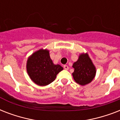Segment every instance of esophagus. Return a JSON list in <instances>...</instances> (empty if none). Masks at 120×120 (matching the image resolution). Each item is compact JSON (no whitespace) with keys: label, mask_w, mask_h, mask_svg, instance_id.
Here are the masks:
<instances>
[{"label":"esophagus","mask_w":120,"mask_h":120,"mask_svg":"<svg viewBox=\"0 0 120 120\" xmlns=\"http://www.w3.org/2000/svg\"><path fill=\"white\" fill-rule=\"evenodd\" d=\"M64 69L67 70H68V68H68V65H65L64 66Z\"/></svg>","instance_id":"esophagus-1"}]
</instances>
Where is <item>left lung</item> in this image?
<instances>
[{
    "label": "left lung",
    "mask_w": 120,
    "mask_h": 120,
    "mask_svg": "<svg viewBox=\"0 0 120 120\" xmlns=\"http://www.w3.org/2000/svg\"><path fill=\"white\" fill-rule=\"evenodd\" d=\"M74 71L73 79L77 83L85 85L93 80L95 76L96 69L88 54H82L79 60L73 65Z\"/></svg>",
    "instance_id": "8db88e82"
}]
</instances>
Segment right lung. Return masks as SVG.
Instances as JSON below:
<instances>
[{
    "instance_id": "1",
    "label": "right lung",
    "mask_w": 120,
    "mask_h": 120,
    "mask_svg": "<svg viewBox=\"0 0 120 120\" xmlns=\"http://www.w3.org/2000/svg\"><path fill=\"white\" fill-rule=\"evenodd\" d=\"M62 70L63 67L60 65L53 64L47 50H39L27 60V73L31 80L38 85L45 86L51 83Z\"/></svg>"
}]
</instances>
